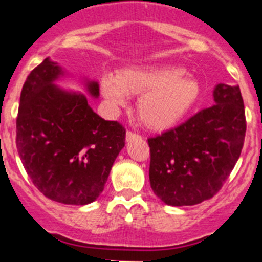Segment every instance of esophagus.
Returning a JSON list of instances; mask_svg holds the SVG:
<instances>
[{
	"label": "esophagus",
	"instance_id": "34e87169",
	"mask_svg": "<svg viewBox=\"0 0 262 262\" xmlns=\"http://www.w3.org/2000/svg\"><path fill=\"white\" fill-rule=\"evenodd\" d=\"M136 138H140V135L136 133H133V131H127L126 134V140L127 142H131L133 139H136Z\"/></svg>",
	"mask_w": 262,
	"mask_h": 262
}]
</instances>
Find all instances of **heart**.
<instances>
[{
  "label": "heart",
  "instance_id": "heart-1",
  "mask_svg": "<svg viewBox=\"0 0 262 262\" xmlns=\"http://www.w3.org/2000/svg\"><path fill=\"white\" fill-rule=\"evenodd\" d=\"M101 89L113 106H124L128 94H142L138 101L140 120L149 128L174 126L196 105L200 82L178 67H136L101 78Z\"/></svg>",
  "mask_w": 262,
  "mask_h": 262
}]
</instances>
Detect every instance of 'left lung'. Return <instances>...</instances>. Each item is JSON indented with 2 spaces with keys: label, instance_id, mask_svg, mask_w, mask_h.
Returning a JSON list of instances; mask_svg holds the SVG:
<instances>
[{
  "label": "left lung",
  "instance_id": "obj_1",
  "mask_svg": "<svg viewBox=\"0 0 262 262\" xmlns=\"http://www.w3.org/2000/svg\"><path fill=\"white\" fill-rule=\"evenodd\" d=\"M245 131L239 86L219 84L214 105L148 139L154 193L170 206H193L212 198L239 160Z\"/></svg>",
  "mask_w": 262,
  "mask_h": 262
}]
</instances>
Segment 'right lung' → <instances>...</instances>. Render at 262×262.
<instances>
[{"mask_svg":"<svg viewBox=\"0 0 262 262\" xmlns=\"http://www.w3.org/2000/svg\"><path fill=\"white\" fill-rule=\"evenodd\" d=\"M61 73L48 59L30 72L20 92L15 143L43 195L66 205H88L102 193L124 147L126 128L97 115L82 94L53 85ZM88 89L98 96L97 82Z\"/></svg>","mask_w":262,"mask_h":262,"instance_id":"obj_1","label":"right lung"}]
</instances>
